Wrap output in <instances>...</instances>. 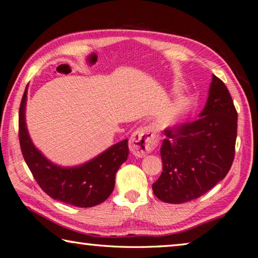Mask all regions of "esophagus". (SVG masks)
Instances as JSON below:
<instances>
[{"mask_svg":"<svg viewBox=\"0 0 258 258\" xmlns=\"http://www.w3.org/2000/svg\"><path fill=\"white\" fill-rule=\"evenodd\" d=\"M158 138L149 127L135 131L130 139V150L135 157L142 158L157 147Z\"/></svg>","mask_w":258,"mask_h":258,"instance_id":"obj_1","label":"esophagus"}]
</instances>
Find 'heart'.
<instances>
[{"instance_id":"b5f03b06","label":"heart","mask_w":258,"mask_h":258,"mask_svg":"<svg viewBox=\"0 0 258 258\" xmlns=\"http://www.w3.org/2000/svg\"><path fill=\"white\" fill-rule=\"evenodd\" d=\"M184 109H185V105L182 104V102L177 104L175 110L166 118L165 120L166 126H168V127H175V126L178 124V121H179L181 114L184 113Z\"/></svg>"}]
</instances>
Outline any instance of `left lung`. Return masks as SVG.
<instances>
[{"label":"left lung","instance_id":"obj_1","mask_svg":"<svg viewBox=\"0 0 258 258\" xmlns=\"http://www.w3.org/2000/svg\"><path fill=\"white\" fill-rule=\"evenodd\" d=\"M199 116L165 131L162 172L152 185L162 202L181 204L198 199L230 170L238 115L228 88L218 77H212L207 104Z\"/></svg>","mask_w":258,"mask_h":258}]
</instances>
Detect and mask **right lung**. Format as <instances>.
Returning a JSON list of instances; mask_svg holds the SVG:
<instances>
[{"label": "right lung", "instance_id": "obj_1", "mask_svg": "<svg viewBox=\"0 0 258 258\" xmlns=\"http://www.w3.org/2000/svg\"><path fill=\"white\" fill-rule=\"evenodd\" d=\"M27 88L19 109V141L23 159L40 188L51 199L78 208H91L109 198L115 176L127 160V140L114 144L84 165L64 168L47 160L32 144L26 127Z\"/></svg>", "mask_w": 258, "mask_h": 258}]
</instances>
